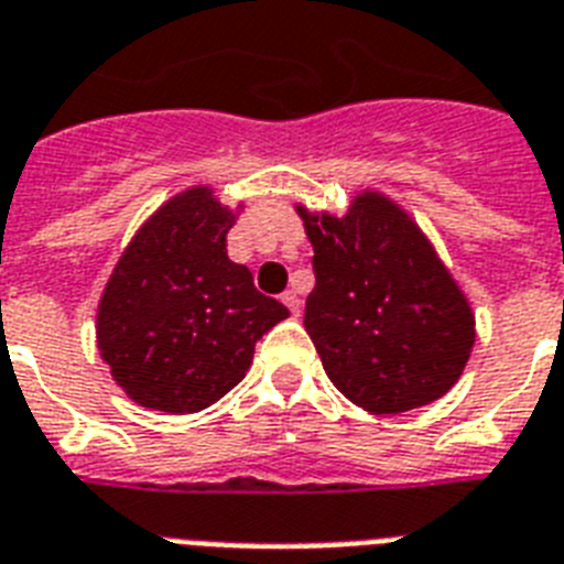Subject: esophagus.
<instances>
[{
  "label": "esophagus",
  "instance_id": "esophagus-1",
  "mask_svg": "<svg viewBox=\"0 0 564 564\" xmlns=\"http://www.w3.org/2000/svg\"><path fill=\"white\" fill-rule=\"evenodd\" d=\"M282 303L288 305V308H291V314H300V294H296V291H285V294H282Z\"/></svg>",
  "mask_w": 564,
  "mask_h": 564
}]
</instances>
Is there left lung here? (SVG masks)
Here are the masks:
<instances>
[{"label":"left lung","mask_w":564,"mask_h":564,"mask_svg":"<svg viewBox=\"0 0 564 564\" xmlns=\"http://www.w3.org/2000/svg\"><path fill=\"white\" fill-rule=\"evenodd\" d=\"M300 218L314 245L305 332L332 384L372 413L448 393L475 344V317L416 224L372 192L340 220L305 209Z\"/></svg>","instance_id":"1"}]
</instances>
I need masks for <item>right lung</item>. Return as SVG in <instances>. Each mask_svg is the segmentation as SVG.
<instances>
[{
  "instance_id": "obj_1",
  "label": "right lung",
  "mask_w": 564,
  "mask_h": 564,
  "mask_svg": "<svg viewBox=\"0 0 564 564\" xmlns=\"http://www.w3.org/2000/svg\"><path fill=\"white\" fill-rule=\"evenodd\" d=\"M232 212L192 188L139 229L98 305V349L145 408L197 413L247 376L256 344L288 317L229 261Z\"/></svg>"
}]
</instances>
